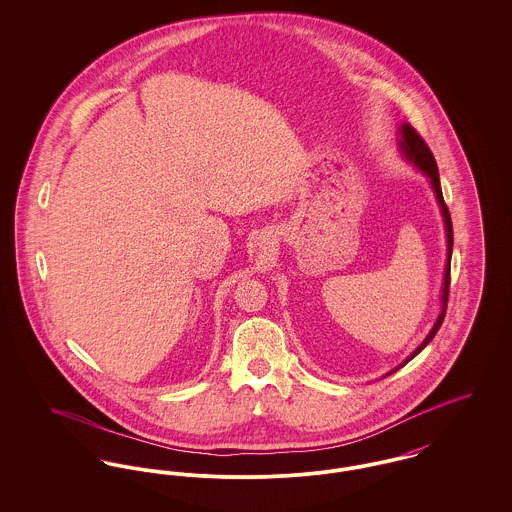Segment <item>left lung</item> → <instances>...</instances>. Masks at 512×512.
Instances as JSON below:
<instances>
[{"mask_svg":"<svg viewBox=\"0 0 512 512\" xmlns=\"http://www.w3.org/2000/svg\"><path fill=\"white\" fill-rule=\"evenodd\" d=\"M400 149H402V153H404V157L408 159L409 163H413L419 171L423 172V174L429 178L431 188H433V192H435V196H437V202L441 205L444 227H446V244H448V250H446V268H444L443 297H441V301H443L441 314H439L435 326L431 328L429 336H427V338L423 340V343H421V345L409 355L408 359L400 365V367H404V365L409 363L429 341L437 336V332H439V328H441V324H443L444 314H446V303H448V291H450V258H452V242H454V239H452V221H450V213H448V207L444 204L443 190H441L439 167H437V161H435V157H433L429 145L425 143V139L419 136L409 124H402V128H400ZM400 367H396L392 373H396Z\"/></svg>","mask_w":512,"mask_h":512,"instance_id":"obj_1","label":"left lung"}]
</instances>
